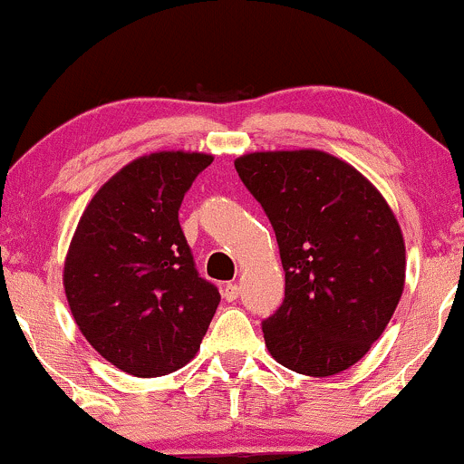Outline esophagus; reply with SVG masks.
I'll return each mask as SVG.
<instances>
[{
	"instance_id": "1",
	"label": "esophagus",
	"mask_w": 464,
	"mask_h": 464,
	"mask_svg": "<svg viewBox=\"0 0 464 464\" xmlns=\"http://www.w3.org/2000/svg\"><path fill=\"white\" fill-rule=\"evenodd\" d=\"M222 296H225V299H227L228 303L237 301V296H239V287H237V284H227L225 290H222Z\"/></svg>"
}]
</instances>
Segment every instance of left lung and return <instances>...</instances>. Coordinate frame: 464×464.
Instances as JSON below:
<instances>
[{"label": "left lung", "mask_w": 464, "mask_h": 464, "mask_svg": "<svg viewBox=\"0 0 464 464\" xmlns=\"http://www.w3.org/2000/svg\"><path fill=\"white\" fill-rule=\"evenodd\" d=\"M236 169L275 228L285 296L262 323L285 369L327 377L384 334L406 279L401 228L355 168L321 150L253 152Z\"/></svg>", "instance_id": "8db88e82"}]
</instances>
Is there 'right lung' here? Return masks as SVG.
<instances>
[{"label": "right lung", "mask_w": 464, "mask_h": 464, "mask_svg": "<svg viewBox=\"0 0 464 464\" xmlns=\"http://www.w3.org/2000/svg\"><path fill=\"white\" fill-rule=\"evenodd\" d=\"M211 161L200 152L137 159L100 188L73 233L63 275L73 318L104 360L135 377L188 364L220 303L179 222Z\"/></svg>", "instance_id": "obj_1"}]
</instances>
